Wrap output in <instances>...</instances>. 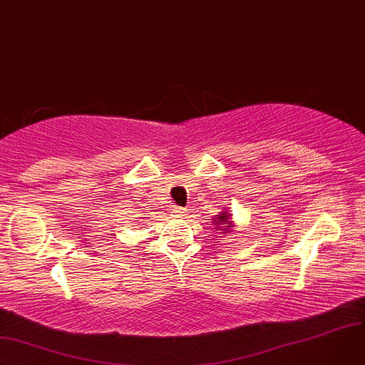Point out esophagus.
I'll return each mask as SVG.
<instances>
[{"label": "esophagus", "mask_w": 365, "mask_h": 365, "mask_svg": "<svg viewBox=\"0 0 365 365\" xmlns=\"http://www.w3.org/2000/svg\"><path fill=\"white\" fill-rule=\"evenodd\" d=\"M173 214H175V217H178V218H183V217L186 215V210L182 208V207H175V208H173Z\"/></svg>", "instance_id": "34e87169"}]
</instances>
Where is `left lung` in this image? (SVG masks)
<instances>
[{"instance_id":"1","label":"left lung","mask_w":365,"mask_h":365,"mask_svg":"<svg viewBox=\"0 0 365 365\" xmlns=\"http://www.w3.org/2000/svg\"><path fill=\"white\" fill-rule=\"evenodd\" d=\"M215 224L218 225L217 228H220V230H222V231H230V227H231V218H230V215H227V212H222L221 215H218V217H217Z\"/></svg>"}]
</instances>
